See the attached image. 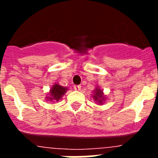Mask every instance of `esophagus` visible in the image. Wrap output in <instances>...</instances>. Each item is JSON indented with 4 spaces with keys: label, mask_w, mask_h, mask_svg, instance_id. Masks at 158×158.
<instances>
[{
    "label": "esophagus",
    "mask_w": 158,
    "mask_h": 158,
    "mask_svg": "<svg viewBox=\"0 0 158 158\" xmlns=\"http://www.w3.org/2000/svg\"><path fill=\"white\" fill-rule=\"evenodd\" d=\"M81 88V85H73V89H74L75 90H80Z\"/></svg>",
    "instance_id": "34e87169"
}]
</instances>
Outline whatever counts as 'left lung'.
Masks as SVG:
<instances>
[{"label":"left lung","mask_w":158,"mask_h":158,"mask_svg":"<svg viewBox=\"0 0 158 158\" xmlns=\"http://www.w3.org/2000/svg\"><path fill=\"white\" fill-rule=\"evenodd\" d=\"M93 92H94V93L93 95V97L96 103H98L99 104H100V105L104 104V100L106 99V96H104V93H103L101 89L99 87H96Z\"/></svg>","instance_id":"8db88e82"}]
</instances>
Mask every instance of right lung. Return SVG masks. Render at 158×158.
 Here are the masks:
<instances>
[{
  "label": "right lung",
  "mask_w": 158,
  "mask_h": 158,
  "mask_svg": "<svg viewBox=\"0 0 158 158\" xmlns=\"http://www.w3.org/2000/svg\"><path fill=\"white\" fill-rule=\"evenodd\" d=\"M67 89H68V88L63 87V86L58 85V83H55L51 87L48 96H47V100L52 102L58 101L66 93Z\"/></svg>",
  "instance_id": "add662e5"
}]
</instances>
